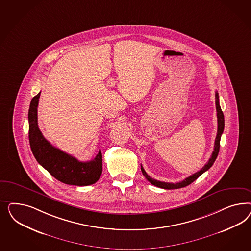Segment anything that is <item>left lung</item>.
Masks as SVG:
<instances>
[{
	"instance_id": "1",
	"label": "left lung",
	"mask_w": 251,
	"mask_h": 251,
	"mask_svg": "<svg viewBox=\"0 0 251 251\" xmlns=\"http://www.w3.org/2000/svg\"><path fill=\"white\" fill-rule=\"evenodd\" d=\"M215 105H216V111H217V123H218V128H217V135L215 138V142H214V148H213V152L212 153L211 158L205 164V166L202 167L200 171H198L196 173L192 174L189 177L185 178L181 182L177 183H167L162 182V181H158L156 179H153L150 176L147 175V173L145 172V169L143 166H141V170L143 172V175L145 176V178L149 181V182L158 187V188H162L165 190H174V189H180V188H184L188 185H190L191 183L193 182L194 180H196L198 177L201 175H202L205 171H207L210 167H212L214 163L215 159L217 158L218 152H219V149H220V140L221 136L223 134V131L225 129V118H224V113L221 109L220 104H219V95L217 92H215Z\"/></svg>"
}]
</instances>
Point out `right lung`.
I'll list each match as a JSON object with an SVG mask.
<instances>
[{
  "label": "right lung",
  "mask_w": 251,
  "mask_h": 251,
  "mask_svg": "<svg viewBox=\"0 0 251 251\" xmlns=\"http://www.w3.org/2000/svg\"><path fill=\"white\" fill-rule=\"evenodd\" d=\"M40 92L31 100L28 110L29 143L39 165L59 181L75 186H88L97 182L102 173V153L88 162L75 157L50 145L42 135L38 125V99Z\"/></svg>",
  "instance_id": "obj_1"
}]
</instances>
